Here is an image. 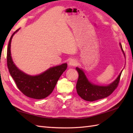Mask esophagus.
Masks as SVG:
<instances>
[{"label":"esophagus","mask_w":133,"mask_h":133,"mask_svg":"<svg viewBox=\"0 0 133 133\" xmlns=\"http://www.w3.org/2000/svg\"><path fill=\"white\" fill-rule=\"evenodd\" d=\"M69 66H75L77 64V61L75 59H71L69 62Z\"/></svg>","instance_id":"obj_1"}]
</instances>
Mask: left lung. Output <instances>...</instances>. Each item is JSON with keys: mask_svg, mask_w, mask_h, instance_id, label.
Masks as SVG:
<instances>
[{"mask_svg": "<svg viewBox=\"0 0 133 133\" xmlns=\"http://www.w3.org/2000/svg\"><path fill=\"white\" fill-rule=\"evenodd\" d=\"M120 45L121 49L124 53L122 45L121 44ZM76 69L79 73V78L76 85L78 94L83 99L91 102L104 98L111 95L117 88L122 72V71L121 72L117 79L111 84L107 86H101L90 83L82 70L78 67H77Z\"/></svg>", "mask_w": 133, "mask_h": 133, "instance_id": "left-lung-1", "label": "left lung"}]
</instances>
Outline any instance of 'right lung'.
I'll return each mask as SVG.
<instances>
[{
	"label": "right lung",
	"instance_id": "obj_1",
	"mask_svg": "<svg viewBox=\"0 0 133 133\" xmlns=\"http://www.w3.org/2000/svg\"><path fill=\"white\" fill-rule=\"evenodd\" d=\"M18 30H17L11 35L7 47V63L10 75L19 90L27 97L36 99L46 98L54 89L59 78L66 70L67 64L63 63L60 66L51 67L42 74L36 76L29 75L21 71L14 64L10 51L11 39Z\"/></svg>",
	"mask_w": 133,
	"mask_h": 133
}]
</instances>
